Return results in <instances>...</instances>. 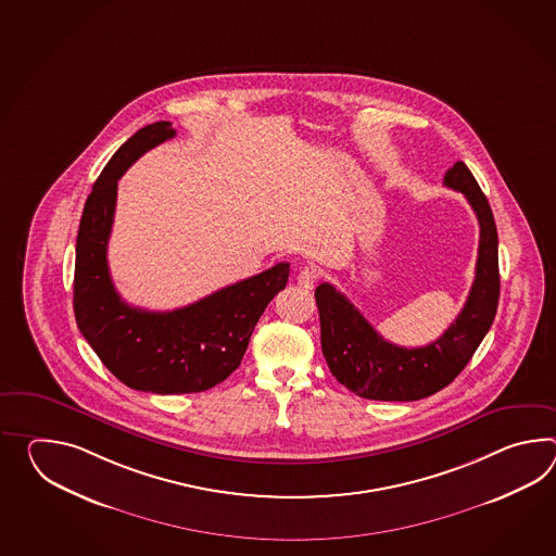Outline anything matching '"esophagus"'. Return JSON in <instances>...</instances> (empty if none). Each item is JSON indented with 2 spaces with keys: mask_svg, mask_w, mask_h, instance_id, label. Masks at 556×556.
<instances>
[{
  "mask_svg": "<svg viewBox=\"0 0 556 556\" xmlns=\"http://www.w3.org/2000/svg\"><path fill=\"white\" fill-rule=\"evenodd\" d=\"M319 273L315 271L313 267H303L299 275H296V283L301 285L303 289H313L317 285Z\"/></svg>",
  "mask_w": 556,
  "mask_h": 556,
  "instance_id": "1",
  "label": "esophagus"
}]
</instances>
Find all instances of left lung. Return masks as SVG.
<instances>
[{
  "mask_svg": "<svg viewBox=\"0 0 556 556\" xmlns=\"http://www.w3.org/2000/svg\"><path fill=\"white\" fill-rule=\"evenodd\" d=\"M443 184L467 198L479 219L481 237L467 303L437 341L417 349L393 345L333 285L321 283L315 289L325 361L334 379L363 399L419 401L434 395L467 367L493 325L501 293L493 211L463 161L444 173Z\"/></svg>",
  "mask_w": 556,
  "mask_h": 556,
  "instance_id": "obj_1",
  "label": "left lung"
}]
</instances>
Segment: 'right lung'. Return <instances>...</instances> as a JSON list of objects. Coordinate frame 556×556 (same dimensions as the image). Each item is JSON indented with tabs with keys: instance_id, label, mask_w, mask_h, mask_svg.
I'll return each instance as SVG.
<instances>
[{
	"instance_id": "obj_1",
	"label": "right lung",
	"mask_w": 556,
	"mask_h": 556,
	"mask_svg": "<svg viewBox=\"0 0 556 556\" xmlns=\"http://www.w3.org/2000/svg\"><path fill=\"white\" fill-rule=\"evenodd\" d=\"M175 137L169 122L146 125L113 153L89 193L75 245V321L101 363L146 393H201L225 381L248 351L261 313L285 289L289 263L223 287L187 307L127 305L108 267L117 181L146 151Z\"/></svg>"
}]
</instances>
